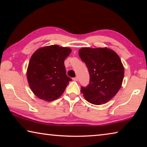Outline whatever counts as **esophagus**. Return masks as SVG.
<instances>
[{
  "mask_svg": "<svg viewBox=\"0 0 147 147\" xmlns=\"http://www.w3.org/2000/svg\"><path fill=\"white\" fill-rule=\"evenodd\" d=\"M73 80L74 81H78V77H74V78H73Z\"/></svg>",
  "mask_w": 147,
  "mask_h": 147,
  "instance_id": "obj_1",
  "label": "esophagus"
}]
</instances>
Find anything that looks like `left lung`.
<instances>
[{
  "label": "left lung",
  "mask_w": 147,
  "mask_h": 147,
  "mask_svg": "<svg viewBox=\"0 0 147 147\" xmlns=\"http://www.w3.org/2000/svg\"><path fill=\"white\" fill-rule=\"evenodd\" d=\"M78 54L90 76L89 85L81 88L84 97L95 105L108 102L117 93L123 83L124 69L121 58L107 47L82 48Z\"/></svg>",
  "instance_id": "1"
}]
</instances>
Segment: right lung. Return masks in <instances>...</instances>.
<instances>
[{
	"mask_svg": "<svg viewBox=\"0 0 147 147\" xmlns=\"http://www.w3.org/2000/svg\"><path fill=\"white\" fill-rule=\"evenodd\" d=\"M71 53L57 45L38 49L30 59L26 76L30 88L37 97L47 102L58 98L71 78L66 74L64 61Z\"/></svg>",
	"mask_w": 147,
	"mask_h": 147,
	"instance_id": "1",
	"label": "right lung"
}]
</instances>
